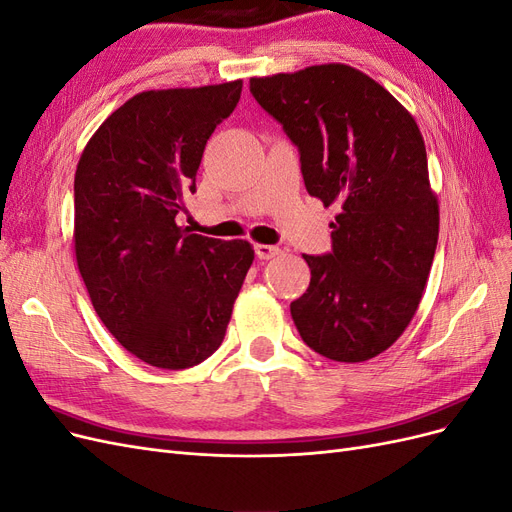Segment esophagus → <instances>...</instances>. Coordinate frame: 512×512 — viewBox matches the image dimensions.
Segmentation results:
<instances>
[{"mask_svg":"<svg viewBox=\"0 0 512 512\" xmlns=\"http://www.w3.org/2000/svg\"><path fill=\"white\" fill-rule=\"evenodd\" d=\"M254 252H256V256L260 260H271V258L282 254V250L277 245H265V243H256L254 245Z\"/></svg>","mask_w":512,"mask_h":512,"instance_id":"obj_1","label":"esophagus"}]
</instances>
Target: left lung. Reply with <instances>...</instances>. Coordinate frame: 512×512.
<instances>
[{"label": "left lung", "mask_w": 512, "mask_h": 512, "mask_svg": "<svg viewBox=\"0 0 512 512\" xmlns=\"http://www.w3.org/2000/svg\"><path fill=\"white\" fill-rule=\"evenodd\" d=\"M256 102L299 147L309 196L335 205L333 252L290 314L303 342L342 363L391 348L414 318L438 245L440 209L414 117L346 64L254 76Z\"/></svg>", "instance_id": "1"}]
</instances>
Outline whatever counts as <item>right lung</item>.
Returning <instances> with one entry per match:
<instances>
[{
  "mask_svg": "<svg viewBox=\"0 0 512 512\" xmlns=\"http://www.w3.org/2000/svg\"><path fill=\"white\" fill-rule=\"evenodd\" d=\"M243 81L136 94L89 138L74 175V254L117 342L160 369L220 348L254 247L194 235L175 218Z\"/></svg>",
  "mask_w": 512,
  "mask_h": 512,
  "instance_id": "1",
  "label": "right lung"
}]
</instances>
